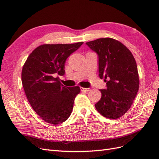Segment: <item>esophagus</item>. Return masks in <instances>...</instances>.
<instances>
[{
	"instance_id": "esophagus-1",
	"label": "esophagus",
	"mask_w": 159,
	"mask_h": 159,
	"mask_svg": "<svg viewBox=\"0 0 159 159\" xmlns=\"http://www.w3.org/2000/svg\"><path fill=\"white\" fill-rule=\"evenodd\" d=\"M80 90H81V91H82V92H88V91H90V89H89V88H80Z\"/></svg>"
}]
</instances>
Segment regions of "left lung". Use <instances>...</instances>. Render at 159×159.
<instances>
[{
	"mask_svg": "<svg viewBox=\"0 0 159 159\" xmlns=\"http://www.w3.org/2000/svg\"><path fill=\"white\" fill-rule=\"evenodd\" d=\"M98 56L100 79L107 88L95 104L98 113L109 119H118L129 109L139 89L136 62L130 50L111 38H98L86 43Z\"/></svg>",
	"mask_w": 159,
	"mask_h": 159,
	"instance_id": "8db88e82",
	"label": "left lung"
}]
</instances>
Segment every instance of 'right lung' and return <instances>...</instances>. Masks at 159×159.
<instances>
[{
    "label": "right lung",
    "mask_w": 159,
    "mask_h": 159,
    "mask_svg": "<svg viewBox=\"0 0 159 159\" xmlns=\"http://www.w3.org/2000/svg\"><path fill=\"white\" fill-rule=\"evenodd\" d=\"M84 42L71 44H42L35 48L24 65L21 81L25 95L34 111L44 121L57 125L70 116L79 86L62 85L65 61Z\"/></svg>",
    "instance_id": "1"
}]
</instances>
